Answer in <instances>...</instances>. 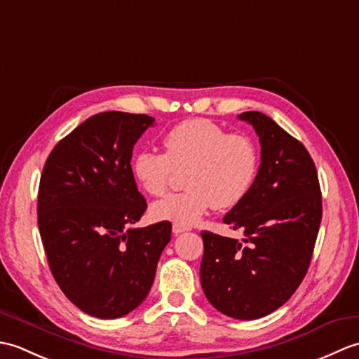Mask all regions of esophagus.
Wrapping results in <instances>:
<instances>
[{
    "instance_id": "obj_1",
    "label": "esophagus",
    "mask_w": 359,
    "mask_h": 359,
    "mask_svg": "<svg viewBox=\"0 0 359 359\" xmlns=\"http://www.w3.org/2000/svg\"><path fill=\"white\" fill-rule=\"evenodd\" d=\"M189 228L188 226H185V225H182V224H172V233L174 234H182V233H185V231H188Z\"/></svg>"
}]
</instances>
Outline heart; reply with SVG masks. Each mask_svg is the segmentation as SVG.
Listing matches in <instances>:
<instances>
[{
	"mask_svg": "<svg viewBox=\"0 0 359 359\" xmlns=\"http://www.w3.org/2000/svg\"><path fill=\"white\" fill-rule=\"evenodd\" d=\"M165 154L140 151L133 174L149 196L166 193L174 170L185 171V191L154 203L152 216L175 224H196L210 208H233L245 199L259 172V149L243 134H226L207 118H189L162 137Z\"/></svg>",
	"mask_w": 359,
	"mask_h": 359,
	"instance_id": "heart-1",
	"label": "heart"
}]
</instances>
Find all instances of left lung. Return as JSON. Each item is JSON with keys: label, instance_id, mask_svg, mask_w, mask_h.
<instances>
[{"label": "left lung", "instance_id": "obj_1", "mask_svg": "<svg viewBox=\"0 0 359 359\" xmlns=\"http://www.w3.org/2000/svg\"><path fill=\"white\" fill-rule=\"evenodd\" d=\"M238 117L255 128L261 165L245 199L224 217L243 239L202 231L201 284L220 313L257 319L284 306L306 276L323 199L316 166L299 140L262 112Z\"/></svg>", "mask_w": 359, "mask_h": 359}]
</instances>
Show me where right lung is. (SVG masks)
<instances>
[{"instance_id":"1","label":"right lung","mask_w":359,"mask_h":359,"mask_svg":"<svg viewBox=\"0 0 359 359\" xmlns=\"http://www.w3.org/2000/svg\"><path fill=\"white\" fill-rule=\"evenodd\" d=\"M154 118L100 112L60 140L38 189L46 257L67 299L85 313L116 319L143 302L171 241V222L134 228L147 210L131 168L135 142Z\"/></svg>"}]
</instances>
